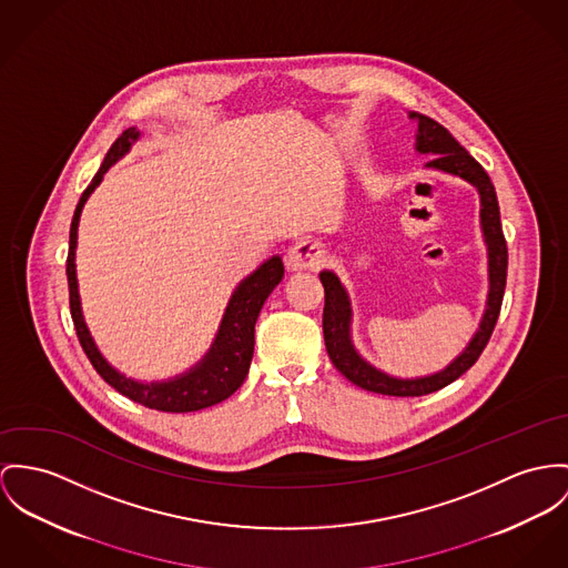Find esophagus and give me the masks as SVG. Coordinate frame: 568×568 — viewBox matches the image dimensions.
Listing matches in <instances>:
<instances>
[{"instance_id": "34e87169", "label": "esophagus", "mask_w": 568, "mask_h": 568, "mask_svg": "<svg viewBox=\"0 0 568 568\" xmlns=\"http://www.w3.org/2000/svg\"><path fill=\"white\" fill-rule=\"evenodd\" d=\"M326 262V251L315 240H301L287 253V265L292 270H320Z\"/></svg>"}]
</instances>
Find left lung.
<instances>
[{"label":"left lung","mask_w":568,"mask_h":568,"mask_svg":"<svg viewBox=\"0 0 568 568\" xmlns=\"http://www.w3.org/2000/svg\"><path fill=\"white\" fill-rule=\"evenodd\" d=\"M410 119L417 121V151L419 153H435V158L428 162L430 169L445 171L449 175L463 176L469 183H474L480 192L481 201V231L488 244V276H490V292H488V306L481 317L480 331L471 339L467 349L443 372L435 376L417 378V381H399L392 378L378 369H374L369 363H365L356 349L349 344V303L346 290L342 287L339 278L333 272H322L320 281L324 285V315H322V328H324V342L333 365L354 383L356 387L365 392L395 395V397H419L428 393L438 392L460 378L478 358L481 349L486 348L493 328L497 324L504 290H506V272H508V246L501 231L499 220V203L495 194V185L490 176L480 164L467 153L465 146L438 125L435 119L424 114H410Z\"/></svg>","instance_id":"left-lung-1"}]
</instances>
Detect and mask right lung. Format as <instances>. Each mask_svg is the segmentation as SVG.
Returning a JSON list of instances; mask_svg holds the SVG:
<instances>
[{
	"label": "right lung",
	"instance_id": "add662e5",
	"mask_svg": "<svg viewBox=\"0 0 568 568\" xmlns=\"http://www.w3.org/2000/svg\"><path fill=\"white\" fill-rule=\"evenodd\" d=\"M138 138V131L130 128L123 131L114 144L110 146L99 173L90 181L71 220V235H69V257H67V278H69V305L71 317L75 324V333L80 339V346L87 352L88 361L97 369V374L116 392L123 393L133 402L155 408L162 413H192L207 406H214L222 399H226L231 393L237 392V387L244 383L253 349H255V324L260 317L265 298L272 294V290L283 278V262L281 257H272L263 263L262 267L251 274L233 294L231 303L226 306V313L220 324L219 337L214 342L207 356L190 369L185 376L175 378L171 383H158V385H140L130 378L121 376L116 369H112L105 358L94 348V342L88 333L82 308H80V294H78V278H75V244H78V222L82 207L87 203L90 192L99 185L103 173L130 151L131 142Z\"/></svg>",
	"mask_w": 568,
	"mask_h": 568
}]
</instances>
